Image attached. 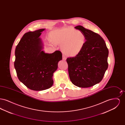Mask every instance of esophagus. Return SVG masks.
<instances>
[{
  "label": "esophagus",
  "mask_w": 125,
  "mask_h": 125,
  "mask_svg": "<svg viewBox=\"0 0 125 125\" xmlns=\"http://www.w3.org/2000/svg\"><path fill=\"white\" fill-rule=\"evenodd\" d=\"M62 59H63V60H66V58H65V56H63H63H62Z\"/></svg>",
  "instance_id": "34e87169"
}]
</instances>
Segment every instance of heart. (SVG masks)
Returning a JSON list of instances; mask_svg holds the SVG:
<instances>
[{
	"label": "heart",
	"mask_w": 125,
	"mask_h": 125,
	"mask_svg": "<svg viewBox=\"0 0 125 125\" xmlns=\"http://www.w3.org/2000/svg\"><path fill=\"white\" fill-rule=\"evenodd\" d=\"M54 43L60 44L62 52L68 57H74L83 51L87 39L83 32L72 27L55 30L51 34Z\"/></svg>",
	"instance_id": "1"
}]
</instances>
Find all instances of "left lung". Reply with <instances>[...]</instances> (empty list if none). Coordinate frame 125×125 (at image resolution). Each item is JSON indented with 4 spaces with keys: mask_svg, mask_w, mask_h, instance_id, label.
Listing matches in <instances>:
<instances>
[{
    "mask_svg": "<svg viewBox=\"0 0 125 125\" xmlns=\"http://www.w3.org/2000/svg\"><path fill=\"white\" fill-rule=\"evenodd\" d=\"M74 28L83 32L87 41L81 53L66 59L69 76L78 87H90L101 82L108 68V49L98 34L80 25Z\"/></svg>",
    "mask_w": 125,
    "mask_h": 125,
    "instance_id": "obj_1",
    "label": "left lung"
}]
</instances>
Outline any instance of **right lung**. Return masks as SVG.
<instances>
[{"instance_id":"1","label":"right lung","mask_w":125,"mask_h":125,"mask_svg":"<svg viewBox=\"0 0 125 125\" xmlns=\"http://www.w3.org/2000/svg\"><path fill=\"white\" fill-rule=\"evenodd\" d=\"M42 29L24 34L15 51L14 65L19 80L29 89L41 91L50 88L53 84L52 76L62 59L60 51L45 53L39 37Z\"/></svg>"}]
</instances>
